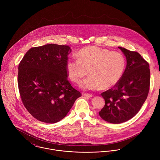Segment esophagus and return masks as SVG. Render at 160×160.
<instances>
[{
    "label": "esophagus",
    "mask_w": 160,
    "mask_h": 160,
    "mask_svg": "<svg viewBox=\"0 0 160 160\" xmlns=\"http://www.w3.org/2000/svg\"><path fill=\"white\" fill-rule=\"evenodd\" d=\"M84 96L87 98H91L93 95L92 94H89V93H84Z\"/></svg>",
    "instance_id": "obj_1"
}]
</instances>
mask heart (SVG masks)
Instances as JSON below:
<instances>
[{
  "label": "heart",
  "instance_id": "obj_1",
  "mask_svg": "<svg viewBox=\"0 0 160 160\" xmlns=\"http://www.w3.org/2000/svg\"><path fill=\"white\" fill-rule=\"evenodd\" d=\"M77 58L67 62V72L72 81L79 82L89 70L90 76L80 84L85 89L112 88L119 81L126 68V60L121 53L98 47L81 49L77 53Z\"/></svg>",
  "mask_w": 160,
  "mask_h": 160
}]
</instances>
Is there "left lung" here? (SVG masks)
I'll list each match as a JSON object with an SVG mask.
<instances>
[{
  "label": "left lung",
  "instance_id": "1",
  "mask_svg": "<svg viewBox=\"0 0 160 160\" xmlns=\"http://www.w3.org/2000/svg\"><path fill=\"white\" fill-rule=\"evenodd\" d=\"M126 58V67L114 87L101 95L105 104L99 115L113 124L126 122L137 114L147 99L150 88L148 63L137 52L118 47Z\"/></svg>",
  "mask_w": 160,
  "mask_h": 160
}]
</instances>
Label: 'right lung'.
<instances>
[{"instance_id": "obj_1", "label": "right lung", "mask_w": 160, "mask_h": 160, "mask_svg": "<svg viewBox=\"0 0 160 160\" xmlns=\"http://www.w3.org/2000/svg\"><path fill=\"white\" fill-rule=\"evenodd\" d=\"M68 46L50 44L30 48L19 64L18 84L23 105L46 123L63 119L81 93L69 82Z\"/></svg>"}]
</instances>
